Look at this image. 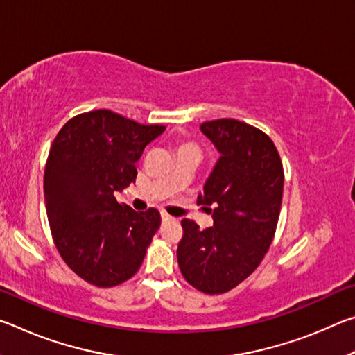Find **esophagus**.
<instances>
[{
  "label": "esophagus",
  "instance_id": "obj_1",
  "mask_svg": "<svg viewBox=\"0 0 355 355\" xmlns=\"http://www.w3.org/2000/svg\"><path fill=\"white\" fill-rule=\"evenodd\" d=\"M161 219H163V220H171L172 218L167 213H161Z\"/></svg>",
  "mask_w": 355,
  "mask_h": 355
}]
</instances>
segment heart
I'll list each match as a JSON object with an SVG mask.
<instances>
[{
  "mask_svg": "<svg viewBox=\"0 0 355 355\" xmlns=\"http://www.w3.org/2000/svg\"><path fill=\"white\" fill-rule=\"evenodd\" d=\"M180 148H197V146H196V144H192V142H182V144H180L178 150Z\"/></svg>",
  "mask_w": 355,
  "mask_h": 355,
  "instance_id": "obj_1",
  "label": "heart"
}]
</instances>
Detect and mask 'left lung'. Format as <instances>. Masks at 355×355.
<instances>
[{
	"label": "left lung",
	"instance_id": "1",
	"mask_svg": "<svg viewBox=\"0 0 355 355\" xmlns=\"http://www.w3.org/2000/svg\"><path fill=\"white\" fill-rule=\"evenodd\" d=\"M200 128L220 152L197 199L207 208L214 205V224L199 228L183 219L177 258L189 285L205 294H222L255 271L272 243L284 166L271 137L249 123L216 119Z\"/></svg>",
	"mask_w": 355,
	"mask_h": 355
}]
</instances>
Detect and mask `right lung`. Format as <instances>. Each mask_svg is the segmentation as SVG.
Wrapping results in <instances>:
<instances>
[{
    "label": "right lung",
    "mask_w": 355,
    "mask_h": 355,
    "mask_svg": "<svg viewBox=\"0 0 355 355\" xmlns=\"http://www.w3.org/2000/svg\"><path fill=\"white\" fill-rule=\"evenodd\" d=\"M164 130L95 110L71 117L53 141L44 178L48 224L59 255L87 284L117 286L141 268L159 211L136 213L114 192L135 183L136 161Z\"/></svg>",
    "instance_id": "right-lung-1"
}]
</instances>
